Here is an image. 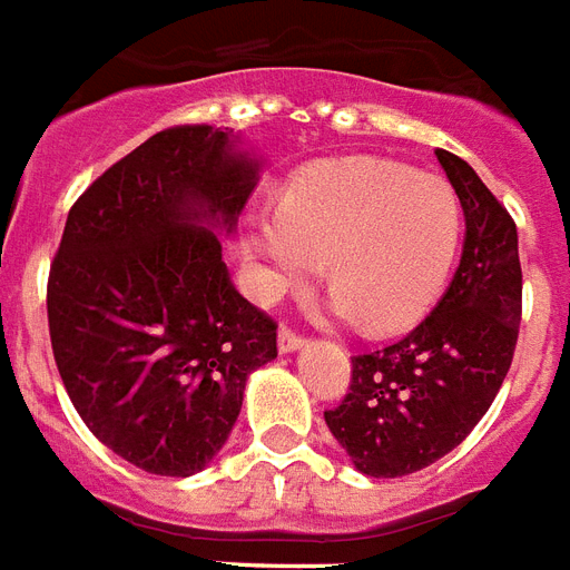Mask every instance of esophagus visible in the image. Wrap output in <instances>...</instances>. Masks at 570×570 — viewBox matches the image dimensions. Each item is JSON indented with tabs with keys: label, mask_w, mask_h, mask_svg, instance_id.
I'll use <instances>...</instances> for the list:
<instances>
[{
	"label": "esophagus",
	"mask_w": 570,
	"mask_h": 570,
	"mask_svg": "<svg viewBox=\"0 0 570 570\" xmlns=\"http://www.w3.org/2000/svg\"><path fill=\"white\" fill-rule=\"evenodd\" d=\"M302 343H304L302 332H295L289 323L281 325V332H277V346H281V353H293V350H298Z\"/></svg>",
	"instance_id": "1"
}]
</instances>
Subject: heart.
Here are the masks:
<instances>
[{
  "label": "heart",
  "mask_w": 570,
  "mask_h": 570,
  "mask_svg": "<svg viewBox=\"0 0 570 570\" xmlns=\"http://www.w3.org/2000/svg\"><path fill=\"white\" fill-rule=\"evenodd\" d=\"M460 233L463 212L449 181L389 160L304 173L281 208L247 220L263 293L314 281L328 259L334 307L373 332H397L428 314L449 284Z\"/></svg>",
  "instance_id": "obj_1"
}]
</instances>
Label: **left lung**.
<instances>
[{
  "label": "left lung",
  "mask_w": 570,
  "mask_h": 570,
  "mask_svg": "<svg viewBox=\"0 0 570 570\" xmlns=\"http://www.w3.org/2000/svg\"><path fill=\"white\" fill-rule=\"evenodd\" d=\"M458 190L466 242L440 304L397 343L353 355L350 391L325 424L371 478H401L466 440L514 358L523 316L517 224L466 160L436 149Z\"/></svg>",
  "instance_id": "obj_1"
}]
</instances>
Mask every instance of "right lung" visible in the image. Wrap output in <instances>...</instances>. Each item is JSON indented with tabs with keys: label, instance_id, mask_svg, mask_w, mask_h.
I'll return each mask as SVG.
<instances>
[{
	"label": "right lung",
	"instance_id": "obj_1",
	"mask_svg": "<svg viewBox=\"0 0 570 570\" xmlns=\"http://www.w3.org/2000/svg\"><path fill=\"white\" fill-rule=\"evenodd\" d=\"M233 130L176 125L116 160L65 220L47 277L62 385L86 428L151 475H194L227 442L277 323L229 284L233 229L256 164Z\"/></svg>",
	"mask_w": 570,
	"mask_h": 570
}]
</instances>
